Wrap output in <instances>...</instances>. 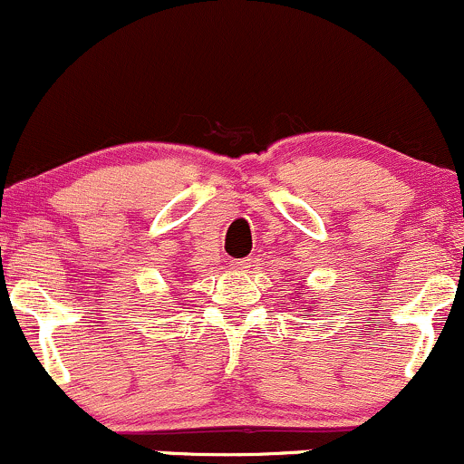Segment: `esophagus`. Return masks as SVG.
<instances>
[{
    "mask_svg": "<svg viewBox=\"0 0 464 464\" xmlns=\"http://www.w3.org/2000/svg\"><path fill=\"white\" fill-rule=\"evenodd\" d=\"M231 268L236 270V273H244V270L250 268V259H233Z\"/></svg>",
    "mask_w": 464,
    "mask_h": 464,
    "instance_id": "34e87169",
    "label": "esophagus"
}]
</instances>
